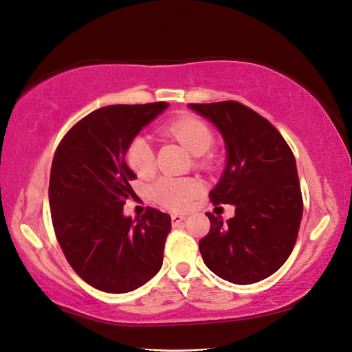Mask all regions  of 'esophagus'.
<instances>
[{
    "label": "esophagus",
    "mask_w": 352,
    "mask_h": 352,
    "mask_svg": "<svg viewBox=\"0 0 352 352\" xmlns=\"http://www.w3.org/2000/svg\"><path fill=\"white\" fill-rule=\"evenodd\" d=\"M186 219V215H180V213H172L170 215V221H172V226H177L180 224L182 221H184Z\"/></svg>",
    "instance_id": "esophagus-1"
}]
</instances>
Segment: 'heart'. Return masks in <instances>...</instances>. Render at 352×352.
Masks as SVG:
<instances>
[{"label":"heart","mask_w":352,"mask_h":352,"mask_svg":"<svg viewBox=\"0 0 352 352\" xmlns=\"http://www.w3.org/2000/svg\"><path fill=\"white\" fill-rule=\"evenodd\" d=\"M163 134L180 143L192 155H197L195 168L203 170L210 168V160L204 154L215 144V134L208 123L195 116H182L166 123L163 126ZM125 160L129 169L139 177L153 174L155 169L154 149L146 137L137 135L129 142L125 151ZM201 190V184L194 178L162 177L151 186L149 195L162 208L180 212L188 209Z\"/></svg>","instance_id":"1"}]
</instances>
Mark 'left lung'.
Wrapping results in <instances>:
<instances>
[{"label":"left lung","instance_id":"1","mask_svg":"<svg viewBox=\"0 0 352 352\" xmlns=\"http://www.w3.org/2000/svg\"><path fill=\"white\" fill-rule=\"evenodd\" d=\"M221 131L227 166L209 198L235 206L223 223L208 212L210 230L199 252L210 270L247 285L278 272L298 239L304 201L293 151L265 117L236 100L189 103Z\"/></svg>","mask_w":352,"mask_h":352}]
</instances>
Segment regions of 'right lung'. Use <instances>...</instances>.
I'll return each instance as SVG.
<instances>
[{
	"instance_id": "1",
	"label": "right lung",
	"mask_w": 352,
	"mask_h": 352,
	"mask_svg": "<svg viewBox=\"0 0 352 352\" xmlns=\"http://www.w3.org/2000/svg\"><path fill=\"white\" fill-rule=\"evenodd\" d=\"M169 103L109 105L73 125L53 157L48 201L58 243L87 284L128 293L160 270L170 217L146 208L123 217L135 174L125 162L129 142Z\"/></svg>"
}]
</instances>
